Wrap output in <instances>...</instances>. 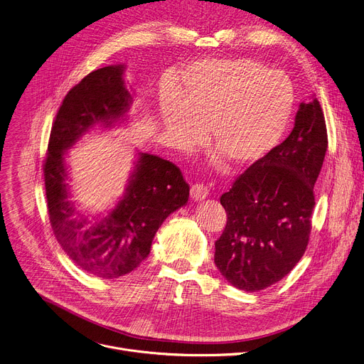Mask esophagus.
Returning a JSON list of instances; mask_svg holds the SVG:
<instances>
[{"label":"esophagus","instance_id":"34e87169","mask_svg":"<svg viewBox=\"0 0 364 364\" xmlns=\"http://www.w3.org/2000/svg\"><path fill=\"white\" fill-rule=\"evenodd\" d=\"M210 195V189L203 183H195L191 186V198L193 200H204Z\"/></svg>","mask_w":364,"mask_h":364}]
</instances>
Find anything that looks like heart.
<instances>
[{
    "instance_id": "heart-1",
    "label": "heart",
    "mask_w": 364,
    "mask_h": 364,
    "mask_svg": "<svg viewBox=\"0 0 364 364\" xmlns=\"http://www.w3.org/2000/svg\"><path fill=\"white\" fill-rule=\"evenodd\" d=\"M178 102L161 107L166 132L181 144L199 141V124L208 126L213 147L232 166L264 159L284 136L295 94L285 73L250 58L211 59L185 69Z\"/></svg>"
}]
</instances>
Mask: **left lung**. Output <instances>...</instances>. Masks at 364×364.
I'll return each mask as SVG.
<instances>
[{
    "label": "left lung",
    "mask_w": 364,
    "mask_h": 364,
    "mask_svg": "<svg viewBox=\"0 0 364 364\" xmlns=\"http://www.w3.org/2000/svg\"><path fill=\"white\" fill-rule=\"evenodd\" d=\"M327 147L326 118L312 97L299 104L287 140L220 198L227 224L215 241L214 262L237 289H266L304 256L315 205L314 185Z\"/></svg>",
    "instance_id": "8db88e82"
}]
</instances>
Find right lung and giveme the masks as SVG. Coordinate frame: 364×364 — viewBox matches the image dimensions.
Segmentation results:
<instances>
[{
  "mask_svg": "<svg viewBox=\"0 0 364 364\" xmlns=\"http://www.w3.org/2000/svg\"><path fill=\"white\" fill-rule=\"evenodd\" d=\"M124 69V65L97 69L66 94L52 126L43 165L56 240L76 266L102 279L134 270L149 256L161 223L186 205L189 198V185L178 166L139 151L124 195L104 217L88 220L69 199L66 151L94 127L112 129L121 123L133 104Z\"/></svg>",
  "mask_w": 364,
  "mask_h": 364,
  "instance_id": "add662e5",
  "label": "right lung"
}]
</instances>
